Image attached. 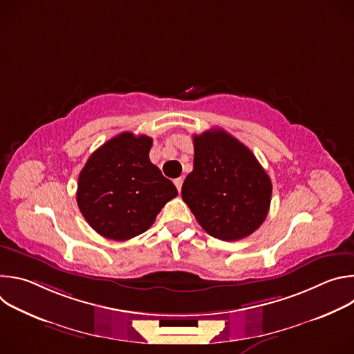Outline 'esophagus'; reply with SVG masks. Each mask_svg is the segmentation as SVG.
<instances>
[{
    "label": "esophagus",
    "instance_id": "1",
    "mask_svg": "<svg viewBox=\"0 0 354 354\" xmlns=\"http://www.w3.org/2000/svg\"><path fill=\"white\" fill-rule=\"evenodd\" d=\"M174 183H175V186H176L178 192H180V189H182V183H183V179H182V178H178V179H175V180H174Z\"/></svg>",
    "mask_w": 354,
    "mask_h": 354
}]
</instances>
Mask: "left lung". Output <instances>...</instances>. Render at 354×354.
<instances>
[{
    "label": "left lung",
    "instance_id": "left-lung-1",
    "mask_svg": "<svg viewBox=\"0 0 354 354\" xmlns=\"http://www.w3.org/2000/svg\"><path fill=\"white\" fill-rule=\"evenodd\" d=\"M193 171L182 198L203 230L221 241H238L265 221L272 180L252 151L223 129L193 136Z\"/></svg>",
    "mask_w": 354,
    "mask_h": 354
}]
</instances>
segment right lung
<instances>
[{
  "label": "right lung",
  "mask_w": 354,
  "mask_h": 354,
  "mask_svg": "<svg viewBox=\"0 0 354 354\" xmlns=\"http://www.w3.org/2000/svg\"><path fill=\"white\" fill-rule=\"evenodd\" d=\"M153 138L130 131L106 141L78 176L77 203L86 223L108 239L145 232L178 196L175 185L149 161Z\"/></svg>",
  "instance_id": "obj_1"
}]
</instances>
